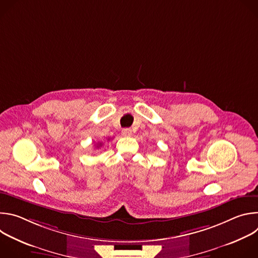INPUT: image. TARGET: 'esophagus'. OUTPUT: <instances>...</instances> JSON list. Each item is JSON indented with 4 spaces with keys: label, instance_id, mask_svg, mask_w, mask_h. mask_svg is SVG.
Masks as SVG:
<instances>
[{
    "label": "esophagus",
    "instance_id": "34e87169",
    "mask_svg": "<svg viewBox=\"0 0 258 258\" xmlns=\"http://www.w3.org/2000/svg\"><path fill=\"white\" fill-rule=\"evenodd\" d=\"M132 130H130V128H124V130H122L121 131V135L123 136V137H131L132 136Z\"/></svg>",
    "mask_w": 258,
    "mask_h": 258
}]
</instances>
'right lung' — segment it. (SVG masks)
Instances as JSON below:
<instances>
[{"label": "right lung", "instance_id": "add662e5", "mask_svg": "<svg viewBox=\"0 0 258 258\" xmlns=\"http://www.w3.org/2000/svg\"><path fill=\"white\" fill-rule=\"evenodd\" d=\"M102 146V143H99L98 145H97V148H99V147H101Z\"/></svg>", "mask_w": 258, "mask_h": 258}]
</instances>
